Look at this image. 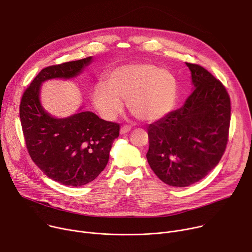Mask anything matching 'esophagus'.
I'll list each match as a JSON object with an SVG mask.
<instances>
[{
	"label": "esophagus",
	"mask_w": 252,
	"mask_h": 252,
	"mask_svg": "<svg viewBox=\"0 0 252 252\" xmlns=\"http://www.w3.org/2000/svg\"><path fill=\"white\" fill-rule=\"evenodd\" d=\"M129 130H130V126H124L121 127L120 133H121V134H126V133H127Z\"/></svg>",
	"instance_id": "34e87169"
}]
</instances>
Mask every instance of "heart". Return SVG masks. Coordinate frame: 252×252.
Listing matches in <instances>:
<instances>
[{
    "instance_id": "1",
    "label": "heart",
    "mask_w": 252,
    "mask_h": 252,
    "mask_svg": "<svg viewBox=\"0 0 252 252\" xmlns=\"http://www.w3.org/2000/svg\"><path fill=\"white\" fill-rule=\"evenodd\" d=\"M94 87L93 104L99 116L114 121L126 100L131 115L145 123H156L168 116L176 103L178 83L172 73L148 63L115 67Z\"/></svg>"
}]
</instances>
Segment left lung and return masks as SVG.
Returning <instances> with one entry per match:
<instances>
[{
  "label": "left lung",
  "instance_id": "left-lung-1",
  "mask_svg": "<svg viewBox=\"0 0 252 252\" xmlns=\"http://www.w3.org/2000/svg\"><path fill=\"white\" fill-rule=\"evenodd\" d=\"M192 93L185 104L148 128L151 168L164 184L185 188L205 177L225 151L230 98L204 67L187 63Z\"/></svg>",
  "mask_w": 252,
  "mask_h": 252
}]
</instances>
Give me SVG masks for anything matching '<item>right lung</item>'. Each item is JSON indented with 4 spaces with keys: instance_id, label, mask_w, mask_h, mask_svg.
<instances>
[{
    "instance_id": "add662e5",
    "label": "right lung",
    "mask_w": 252,
    "mask_h": 252,
    "mask_svg": "<svg viewBox=\"0 0 252 252\" xmlns=\"http://www.w3.org/2000/svg\"><path fill=\"white\" fill-rule=\"evenodd\" d=\"M93 57L43 68L23 94L20 119L26 146L32 161L53 181L82 187L104 169L120 125L83 111L66 118H56L41 102L43 83L79 77Z\"/></svg>"
}]
</instances>
